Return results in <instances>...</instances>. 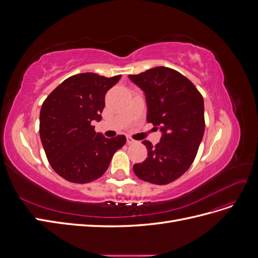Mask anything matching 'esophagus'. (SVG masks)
<instances>
[{
  "mask_svg": "<svg viewBox=\"0 0 258 258\" xmlns=\"http://www.w3.org/2000/svg\"><path fill=\"white\" fill-rule=\"evenodd\" d=\"M127 143H128V144H135V143H137V141H136V140L132 139V138L128 137V138H127Z\"/></svg>",
  "mask_w": 258,
  "mask_h": 258,
  "instance_id": "34e87169",
  "label": "esophagus"
}]
</instances>
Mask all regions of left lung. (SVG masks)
I'll use <instances>...</instances> for the list:
<instances>
[{"label": "left lung", "mask_w": 258, "mask_h": 258, "mask_svg": "<svg viewBox=\"0 0 258 258\" xmlns=\"http://www.w3.org/2000/svg\"><path fill=\"white\" fill-rule=\"evenodd\" d=\"M129 79L145 93L147 121L162 132L159 143H142L147 158L136 163V175L166 185L184 174L196 158L205 134L204 98L195 85L173 69L157 67Z\"/></svg>", "instance_id": "obj_1"}]
</instances>
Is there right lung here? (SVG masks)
I'll return each instance as SVG.
<instances>
[{"instance_id":"right-lung-1","label":"right lung","mask_w":258,"mask_h":258,"mask_svg":"<svg viewBox=\"0 0 258 258\" xmlns=\"http://www.w3.org/2000/svg\"><path fill=\"white\" fill-rule=\"evenodd\" d=\"M96 73H82L62 82L43 102L40 137L51 168L72 183L85 184L102 176L126 137L112 139L95 131L108 89L120 80Z\"/></svg>"}]
</instances>
